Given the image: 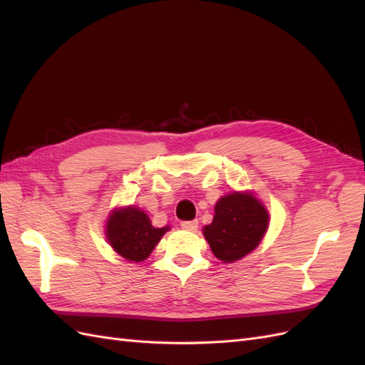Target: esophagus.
<instances>
[{"mask_svg":"<svg viewBox=\"0 0 365 365\" xmlns=\"http://www.w3.org/2000/svg\"><path fill=\"white\" fill-rule=\"evenodd\" d=\"M197 225H199L197 220H185L180 223V227L186 231H195L197 230Z\"/></svg>","mask_w":365,"mask_h":365,"instance_id":"obj_1","label":"esophagus"}]
</instances>
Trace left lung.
Returning a JSON list of instances; mask_svg holds the SVG:
<instances>
[{
  "mask_svg": "<svg viewBox=\"0 0 365 365\" xmlns=\"http://www.w3.org/2000/svg\"><path fill=\"white\" fill-rule=\"evenodd\" d=\"M268 211L251 192L223 195L214 207V219L203 228L212 255L231 264L250 255L268 228Z\"/></svg>",
  "mask_w": 365,
  "mask_h": 365,
  "instance_id": "left-lung-1",
  "label": "left lung"
}]
</instances>
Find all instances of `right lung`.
I'll return each instance as SVG.
<instances>
[{
  "label": "right lung",
  "mask_w": 365,
  "mask_h": 365,
  "mask_svg": "<svg viewBox=\"0 0 365 365\" xmlns=\"http://www.w3.org/2000/svg\"><path fill=\"white\" fill-rule=\"evenodd\" d=\"M170 227L155 228L148 214L137 207L118 208L106 222V239L115 253L130 262H142Z\"/></svg>",
  "instance_id": "right-lung-1"
}]
</instances>
